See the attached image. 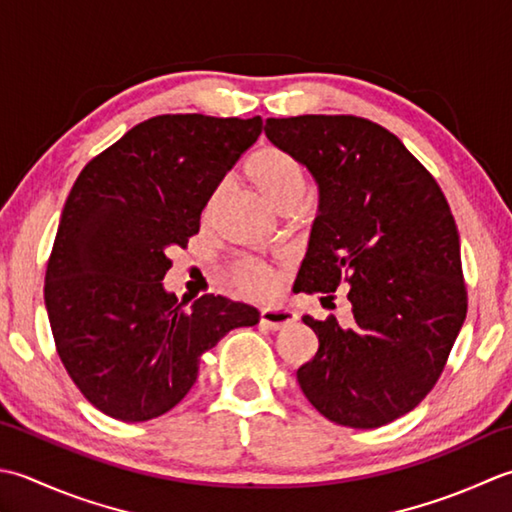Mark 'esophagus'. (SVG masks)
I'll list each match as a JSON object with an SVG mask.
<instances>
[{"label": "esophagus", "instance_id": "esophagus-1", "mask_svg": "<svg viewBox=\"0 0 512 512\" xmlns=\"http://www.w3.org/2000/svg\"><path fill=\"white\" fill-rule=\"evenodd\" d=\"M296 320V314L289 309H263L260 311V325L269 331H278Z\"/></svg>", "mask_w": 512, "mask_h": 512}]
</instances>
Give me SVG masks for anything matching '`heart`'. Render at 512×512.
<instances>
[{"mask_svg": "<svg viewBox=\"0 0 512 512\" xmlns=\"http://www.w3.org/2000/svg\"><path fill=\"white\" fill-rule=\"evenodd\" d=\"M247 174L258 190L263 192L280 212H294L300 205L302 196L307 192V176L302 163L294 154L283 148H276V145H263V148L249 156ZM227 192H229L227 179L214 185V190L210 192V196H207L205 207H203L205 223H212L218 216V212H221ZM229 278H232L234 287L241 291L243 296L256 298V300L274 296V291L278 287L276 269L256 258L238 260V263L232 267Z\"/></svg>", "mask_w": 512, "mask_h": 512, "instance_id": "b5f03b06", "label": "heart"}]
</instances>
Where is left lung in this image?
<instances>
[{
	"instance_id": "8db88e82",
	"label": "left lung",
	"mask_w": 512,
	"mask_h": 512,
	"mask_svg": "<svg viewBox=\"0 0 512 512\" xmlns=\"http://www.w3.org/2000/svg\"><path fill=\"white\" fill-rule=\"evenodd\" d=\"M320 192L298 289L333 298L356 325L302 318L318 336L296 371L307 400L340 426L378 429L435 387L466 318L460 234L440 185L387 128L351 114L267 119ZM320 298V300H325Z\"/></svg>"
}]
</instances>
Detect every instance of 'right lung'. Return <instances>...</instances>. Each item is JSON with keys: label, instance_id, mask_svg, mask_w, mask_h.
<instances>
[{"label": "right lung", "instance_id": "obj_1", "mask_svg": "<svg viewBox=\"0 0 512 512\" xmlns=\"http://www.w3.org/2000/svg\"><path fill=\"white\" fill-rule=\"evenodd\" d=\"M263 132V119L161 114L134 125L77 176L46 267L57 353L92 406L121 422L168 413L198 362L258 309L165 291L170 252L201 227L216 183Z\"/></svg>", "mask_w": 512, "mask_h": 512}]
</instances>
